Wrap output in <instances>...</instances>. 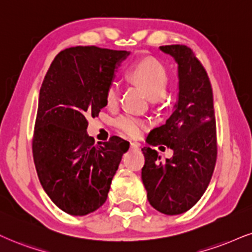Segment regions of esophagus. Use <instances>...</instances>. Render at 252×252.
Here are the masks:
<instances>
[{
    "mask_svg": "<svg viewBox=\"0 0 252 252\" xmlns=\"http://www.w3.org/2000/svg\"><path fill=\"white\" fill-rule=\"evenodd\" d=\"M131 150H134V151H138L139 150V147H140V144H139V142H135V141H133V142H131Z\"/></svg>",
    "mask_w": 252,
    "mask_h": 252,
    "instance_id": "34e87169",
    "label": "esophagus"
}]
</instances>
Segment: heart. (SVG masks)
<instances>
[{"instance_id":"b5f03b06","label":"heart","mask_w":252,"mask_h":252,"mask_svg":"<svg viewBox=\"0 0 252 252\" xmlns=\"http://www.w3.org/2000/svg\"><path fill=\"white\" fill-rule=\"evenodd\" d=\"M129 76L145 90L152 100H159L166 93L168 74L162 65L153 58H145L135 63L129 70ZM118 100L119 85L116 82H112L106 90V102L110 106H113ZM114 124L121 133L129 136H138L146 126L144 120L131 113L118 117Z\"/></svg>"}]
</instances>
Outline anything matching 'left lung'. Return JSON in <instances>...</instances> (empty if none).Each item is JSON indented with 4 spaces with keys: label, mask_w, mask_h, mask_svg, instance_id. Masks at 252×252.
<instances>
[{
    "label": "left lung",
    "mask_w": 252,
    "mask_h": 252,
    "mask_svg": "<svg viewBox=\"0 0 252 252\" xmlns=\"http://www.w3.org/2000/svg\"><path fill=\"white\" fill-rule=\"evenodd\" d=\"M159 49L178 64V100L166 124L151 131L146 141L152 146L166 145L174 153L161 162L157 151L142 148L141 179L152 207L166 215H179L197 203L215 168L213 90L206 70L190 49L179 44Z\"/></svg>",
    "instance_id": "obj_1"
}]
</instances>
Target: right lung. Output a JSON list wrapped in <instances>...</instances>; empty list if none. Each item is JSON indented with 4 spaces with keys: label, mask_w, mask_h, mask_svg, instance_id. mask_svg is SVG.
I'll return each instance as SVG.
<instances>
[{
    "label": "right lung",
    "mask_w": 252,
    "mask_h": 252,
    "mask_svg": "<svg viewBox=\"0 0 252 252\" xmlns=\"http://www.w3.org/2000/svg\"><path fill=\"white\" fill-rule=\"evenodd\" d=\"M131 52L74 46L56 56L42 88L32 139L37 175L60 209L84 216L105 203L129 144L119 136L94 144L88 118L107 105L106 90Z\"/></svg>",
    "instance_id": "right-lung-1"
}]
</instances>
